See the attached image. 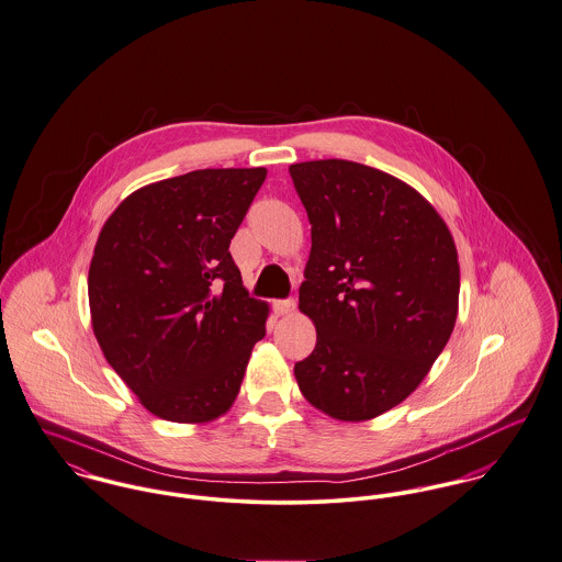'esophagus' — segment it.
I'll list each match as a JSON object with an SVG mask.
<instances>
[{
	"mask_svg": "<svg viewBox=\"0 0 562 562\" xmlns=\"http://www.w3.org/2000/svg\"><path fill=\"white\" fill-rule=\"evenodd\" d=\"M273 311H276L278 316L291 314V312H295V302H293V300H280V302H273Z\"/></svg>",
	"mask_w": 562,
	"mask_h": 562,
	"instance_id": "1",
	"label": "esophagus"
}]
</instances>
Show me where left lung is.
Returning a JSON list of instances; mask_svg holds the SVG:
<instances>
[{
    "mask_svg": "<svg viewBox=\"0 0 562 562\" xmlns=\"http://www.w3.org/2000/svg\"><path fill=\"white\" fill-rule=\"evenodd\" d=\"M312 224L300 311L316 345L302 394L360 423L396 407L431 371L459 308V262L436 209L407 183L345 159L289 168Z\"/></svg>",
    "mask_w": 562,
    "mask_h": 562,
    "instance_id": "8db88e82",
    "label": "left lung"
}]
</instances>
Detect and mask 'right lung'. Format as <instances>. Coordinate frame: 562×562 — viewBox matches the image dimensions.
Instances as JSON below:
<instances>
[{
  "instance_id": "add662e5",
  "label": "right lung",
  "mask_w": 562,
  "mask_h": 562,
  "mask_svg": "<svg viewBox=\"0 0 562 562\" xmlns=\"http://www.w3.org/2000/svg\"><path fill=\"white\" fill-rule=\"evenodd\" d=\"M265 168L193 170L133 191L105 222L88 271L92 329L155 416L209 423L235 403L269 306L231 256Z\"/></svg>"
}]
</instances>
